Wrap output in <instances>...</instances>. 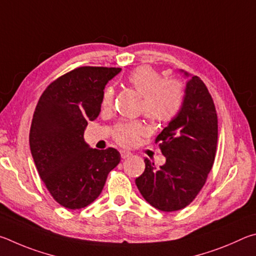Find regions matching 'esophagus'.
Segmentation results:
<instances>
[{"label": "esophagus", "mask_w": 256, "mask_h": 256, "mask_svg": "<svg viewBox=\"0 0 256 256\" xmlns=\"http://www.w3.org/2000/svg\"><path fill=\"white\" fill-rule=\"evenodd\" d=\"M120 155H121V158H122L124 160H126V158H132V153L130 152H128V150H121L120 152Z\"/></svg>", "instance_id": "34e87169"}]
</instances>
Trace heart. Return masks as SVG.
I'll list each match as a JSON object with an SVG mask.
<instances>
[{
  "label": "heart",
  "mask_w": 256,
  "mask_h": 256,
  "mask_svg": "<svg viewBox=\"0 0 256 256\" xmlns=\"http://www.w3.org/2000/svg\"><path fill=\"white\" fill-rule=\"evenodd\" d=\"M127 82L142 96V109L150 120L168 124L181 112L186 93L180 80H164L153 67L140 66L129 73ZM114 96V88L106 86L103 91L102 104L109 106ZM145 132L146 129L140 121H124L116 124L114 140L122 146H132Z\"/></svg>",
  "instance_id": "obj_1"
}]
</instances>
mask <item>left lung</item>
Masks as SVG:
<instances>
[{"label": "left lung", "instance_id": "obj_1", "mask_svg": "<svg viewBox=\"0 0 256 256\" xmlns=\"http://www.w3.org/2000/svg\"><path fill=\"white\" fill-rule=\"evenodd\" d=\"M184 92L181 112L155 140L166 162L156 168L145 158V171L136 178L147 202L168 212L186 208L194 200L216 156L218 119L212 98L198 76H191Z\"/></svg>", "mask_w": 256, "mask_h": 256}]
</instances>
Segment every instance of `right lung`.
<instances>
[{"instance_id": "obj_1", "label": "right lung", "mask_w": 256, "mask_h": 256, "mask_svg": "<svg viewBox=\"0 0 256 256\" xmlns=\"http://www.w3.org/2000/svg\"><path fill=\"white\" fill-rule=\"evenodd\" d=\"M120 70L78 67L49 84L36 106L29 135L31 155L52 196L67 209L92 204L120 162L116 150L91 148L84 140L88 122L101 111L103 90Z\"/></svg>"}]
</instances>
